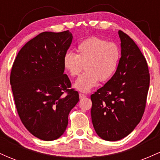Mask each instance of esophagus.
<instances>
[{"label": "esophagus", "mask_w": 160, "mask_h": 160, "mask_svg": "<svg viewBox=\"0 0 160 160\" xmlns=\"http://www.w3.org/2000/svg\"><path fill=\"white\" fill-rule=\"evenodd\" d=\"M79 95H80V99L84 98H86V95L85 94H82V93H80Z\"/></svg>", "instance_id": "34e87169"}]
</instances>
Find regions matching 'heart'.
<instances>
[{"label":"heart","instance_id":"b5f03b06","mask_svg":"<svg viewBox=\"0 0 160 160\" xmlns=\"http://www.w3.org/2000/svg\"><path fill=\"white\" fill-rule=\"evenodd\" d=\"M76 54L67 52L63 57V66L71 77H76L85 65L86 72L75 80V89L88 92L97 86L98 80L106 82L111 78L118 67L120 49L113 42L93 37L77 46Z\"/></svg>","mask_w":160,"mask_h":160}]
</instances>
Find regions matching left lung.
Listing matches in <instances>:
<instances>
[{"mask_svg": "<svg viewBox=\"0 0 160 160\" xmlns=\"http://www.w3.org/2000/svg\"><path fill=\"white\" fill-rule=\"evenodd\" d=\"M121 58L113 76L91 95L92 122L105 141L120 140L140 122L146 107L150 74L144 56L133 40L119 31Z\"/></svg>", "mask_w": 160, "mask_h": 160, "instance_id": "8db88e82", "label": "left lung"}]
</instances>
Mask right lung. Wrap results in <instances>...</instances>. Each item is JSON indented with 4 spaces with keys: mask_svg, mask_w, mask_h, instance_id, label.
Masks as SVG:
<instances>
[{
    "mask_svg": "<svg viewBox=\"0 0 160 160\" xmlns=\"http://www.w3.org/2000/svg\"><path fill=\"white\" fill-rule=\"evenodd\" d=\"M69 31L40 33L20 49L12 65L10 85L16 110L34 136L53 141L65 132L79 94L64 74L63 57L72 42Z\"/></svg>",
    "mask_w": 160,
    "mask_h": 160,
    "instance_id": "1",
    "label": "right lung"
}]
</instances>
